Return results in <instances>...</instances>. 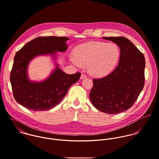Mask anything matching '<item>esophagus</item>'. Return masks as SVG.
Wrapping results in <instances>:
<instances>
[{
    "label": "esophagus",
    "instance_id": "obj_1",
    "mask_svg": "<svg viewBox=\"0 0 159 159\" xmlns=\"http://www.w3.org/2000/svg\"><path fill=\"white\" fill-rule=\"evenodd\" d=\"M86 77H87V75H86L85 74H84V73H82V74H81L80 79H85V78H86Z\"/></svg>",
    "mask_w": 159,
    "mask_h": 159
}]
</instances>
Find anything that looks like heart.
<instances>
[{
	"mask_svg": "<svg viewBox=\"0 0 159 159\" xmlns=\"http://www.w3.org/2000/svg\"><path fill=\"white\" fill-rule=\"evenodd\" d=\"M72 63L77 66L87 65L88 72L96 77L108 74L118 62L120 50L113 43L88 42L77 46L73 50Z\"/></svg>",
	"mask_w": 159,
	"mask_h": 159,
	"instance_id": "b5f03b06",
	"label": "heart"
}]
</instances>
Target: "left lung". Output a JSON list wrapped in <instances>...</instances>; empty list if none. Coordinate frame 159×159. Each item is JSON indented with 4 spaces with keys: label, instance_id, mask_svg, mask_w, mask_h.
<instances>
[{
    "label": "left lung",
    "instance_id": "1",
    "mask_svg": "<svg viewBox=\"0 0 159 159\" xmlns=\"http://www.w3.org/2000/svg\"><path fill=\"white\" fill-rule=\"evenodd\" d=\"M120 48L119 64L109 75L93 79L90 93L92 103L98 110L109 114L129 109L144 85L145 58L136 46L124 37H102Z\"/></svg>",
    "mask_w": 159,
    "mask_h": 159
}]
</instances>
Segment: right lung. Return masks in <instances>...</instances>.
<instances>
[{
	"label": "right lung",
	"mask_w": 159,
	"mask_h": 159,
	"mask_svg": "<svg viewBox=\"0 0 159 159\" xmlns=\"http://www.w3.org/2000/svg\"><path fill=\"white\" fill-rule=\"evenodd\" d=\"M66 37H39L25 45L16 52L10 74L13 96L17 102L34 111L50 110L57 106L66 95L70 86L79 81L81 74H67L58 64L50 77L40 82H32L28 76L30 61L39 55L64 52L67 48Z\"/></svg>",
	"instance_id": "add662e5"
}]
</instances>
